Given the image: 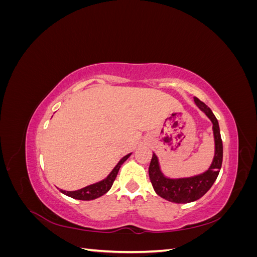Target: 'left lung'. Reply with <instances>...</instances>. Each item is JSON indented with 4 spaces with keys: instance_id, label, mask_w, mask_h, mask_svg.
I'll list each match as a JSON object with an SVG mask.
<instances>
[{
    "instance_id": "left-lung-1",
    "label": "left lung",
    "mask_w": 257,
    "mask_h": 257,
    "mask_svg": "<svg viewBox=\"0 0 257 257\" xmlns=\"http://www.w3.org/2000/svg\"><path fill=\"white\" fill-rule=\"evenodd\" d=\"M194 102L212 123L214 138V155L211 164L204 173L191 177L170 178L162 172L158 155L153 152L149 166V177L155 193L159 196L176 204H186L195 201L210 190L219 176L223 161V144L217 122L212 110L197 97Z\"/></svg>"
}]
</instances>
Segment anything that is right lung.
<instances>
[{
  "label": "right lung",
  "mask_w": 257,
  "mask_h": 257,
  "mask_svg": "<svg viewBox=\"0 0 257 257\" xmlns=\"http://www.w3.org/2000/svg\"><path fill=\"white\" fill-rule=\"evenodd\" d=\"M131 154L132 153H128L125 155V157H123L118 162V164L113 167V169L109 173V175H108L105 179H103V180H100V181L95 182L93 184H90L88 186H84V188H82L80 190H77V191H64L62 189H59L60 192L63 193L66 196H69V197L75 198V199H79V200H92V199L100 197L110 190L114 179L119 173V169H120L121 165L131 157Z\"/></svg>",
  "instance_id": "right-lung-1"
}]
</instances>
